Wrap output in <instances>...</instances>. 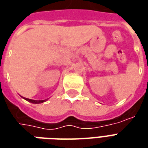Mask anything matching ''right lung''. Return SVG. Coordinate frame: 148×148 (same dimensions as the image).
<instances>
[{
  "label": "right lung",
  "instance_id": "add662e5",
  "mask_svg": "<svg viewBox=\"0 0 148 148\" xmlns=\"http://www.w3.org/2000/svg\"><path fill=\"white\" fill-rule=\"evenodd\" d=\"M24 99H25L26 101H29L31 103H33V104H39V103H42L46 101V100H42V101H36V100H32V99H29V98H25V97H23Z\"/></svg>",
  "mask_w": 148,
  "mask_h": 148
}]
</instances>
